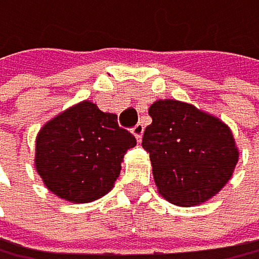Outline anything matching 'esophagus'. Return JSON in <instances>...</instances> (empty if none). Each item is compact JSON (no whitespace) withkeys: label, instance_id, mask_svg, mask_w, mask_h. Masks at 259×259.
Here are the masks:
<instances>
[{"label":"esophagus","instance_id":"34e87169","mask_svg":"<svg viewBox=\"0 0 259 259\" xmlns=\"http://www.w3.org/2000/svg\"><path fill=\"white\" fill-rule=\"evenodd\" d=\"M132 134L136 136L137 141H141V139H142V134H144V125H142V123H136V125L132 127Z\"/></svg>","mask_w":259,"mask_h":259}]
</instances>
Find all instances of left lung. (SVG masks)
I'll return each instance as SVG.
<instances>
[{
    "label": "left lung",
    "instance_id": "left-lung-1",
    "mask_svg": "<svg viewBox=\"0 0 259 259\" xmlns=\"http://www.w3.org/2000/svg\"><path fill=\"white\" fill-rule=\"evenodd\" d=\"M149 115L142 147L159 193L180 207L212 198L229 182L239 156L229 127L176 100L152 103Z\"/></svg>",
    "mask_w": 259,
    "mask_h": 259
}]
</instances>
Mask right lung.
Here are the masks:
<instances>
[{
	"label": "right lung",
	"mask_w": 259,
	"mask_h": 259,
	"mask_svg": "<svg viewBox=\"0 0 259 259\" xmlns=\"http://www.w3.org/2000/svg\"><path fill=\"white\" fill-rule=\"evenodd\" d=\"M136 137L118 127L117 115L83 102L44 125L35 166L46 187L67 202L86 203L110 192Z\"/></svg>",
	"instance_id": "add662e5"
}]
</instances>
